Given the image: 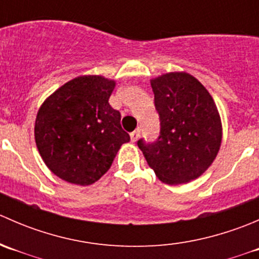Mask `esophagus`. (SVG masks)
<instances>
[{
    "mask_svg": "<svg viewBox=\"0 0 259 259\" xmlns=\"http://www.w3.org/2000/svg\"><path fill=\"white\" fill-rule=\"evenodd\" d=\"M139 137H140V130L139 129L134 130V132L130 134V139H132V142H137V140L139 139Z\"/></svg>",
    "mask_w": 259,
    "mask_h": 259,
    "instance_id": "34e87169",
    "label": "esophagus"
}]
</instances>
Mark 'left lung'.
I'll list each match as a JSON object with an SVG mask.
<instances>
[{"instance_id": "8db88e82", "label": "left lung", "mask_w": 259, "mask_h": 259, "mask_svg": "<svg viewBox=\"0 0 259 259\" xmlns=\"http://www.w3.org/2000/svg\"><path fill=\"white\" fill-rule=\"evenodd\" d=\"M160 135L138 146L159 180L169 185L199 178L211 165L222 144L221 115L207 89L185 71L150 80Z\"/></svg>"}]
</instances>
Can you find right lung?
Here are the masks:
<instances>
[{"mask_svg": "<svg viewBox=\"0 0 259 259\" xmlns=\"http://www.w3.org/2000/svg\"><path fill=\"white\" fill-rule=\"evenodd\" d=\"M115 80L82 75L46 99L35 120V142L56 177L90 185L110 169L120 146L130 140L120 113L109 104Z\"/></svg>", "mask_w": 259, "mask_h": 259, "instance_id": "1", "label": "right lung"}]
</instances>
